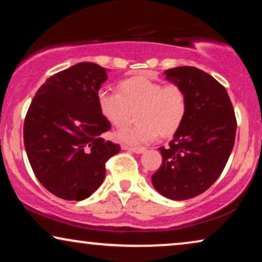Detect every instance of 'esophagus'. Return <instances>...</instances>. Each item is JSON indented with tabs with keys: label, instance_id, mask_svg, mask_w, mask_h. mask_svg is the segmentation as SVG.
Wrapping results in <instances>:
<instances>
[{
	"label": "esophagus",
	"instance_id": "esophagus-1",
	"mask_svg": "<svg viewBox=\"0 0 262 262\" xmlns=\"http://www.w3.org/2000/svg\"><path fill=\"white\" fill-rule=\"evenodd\" d=\"M124 150H128V151H132L135 154H142L145 151V148H142V146H131V145H123Z\"/></svg>",
	"mask_w": 262,
	"mask_h": 262
}]
</instances>
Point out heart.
<instances>
[{"instance_id": "obj_1", "label": "heart", "mask_w": 262, "mask_h": 262, "mask_svg": "<svg viewBox=\"0 0 262 262\" xmlns=\"http://www.w3.org/2000/svg\"><path fill=\"white\" fill-rule=\"evenodd\" d=\"M120 92L101 89L96 100L100 112L111 124L120 127L139 110L136 125H128L117 132V138L128 144H146L157 136H173L187 114V96L178 83L163 84L145 76L123 81Z\"/></svg>"}]
</instances>
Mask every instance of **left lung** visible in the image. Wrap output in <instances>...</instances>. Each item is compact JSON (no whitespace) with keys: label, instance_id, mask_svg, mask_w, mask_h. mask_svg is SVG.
Returning a JSON list of instances; mask_svg holds the SVG:
<instances>
[{"label":"left lung","instance_id":"left-lung-1","mask_svg":"<svg viewBox=\"0 0 262 262\" xmlns=\"http://www.w3.org/2000/svg\"><path fill=\"white\" fill-rule=\"evenodd\" d=\"M167 80L187 96V114L169 145L161 146L162 164L151 177L160 194L173 200L194 198L221 177L234 148L236 117L227 89L194 67L166 70Z\"/></svg>","mask_w":262,"mask_h":262}]
</instances>
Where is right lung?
<instances>
[{
  "label": "right lung",
  "mask_w": 262,
  "mask_h": 262,
  "mask_svg": "<svg viewBox=\"0 0 262 262\" xmlns=\"http://www.w3.org/2000/svg\"><path fill=\"white\" fill-rule=\"evenodd\" d=\"M105 68L78 63L49 77L38 89L24 123L28 161L39 182L58 198L83 200L102 184L105 164L120 145L103 138L111 123L96 95Z\"/></svg>",
  "instance_id": "right-lung-1"
}]
</instances>
